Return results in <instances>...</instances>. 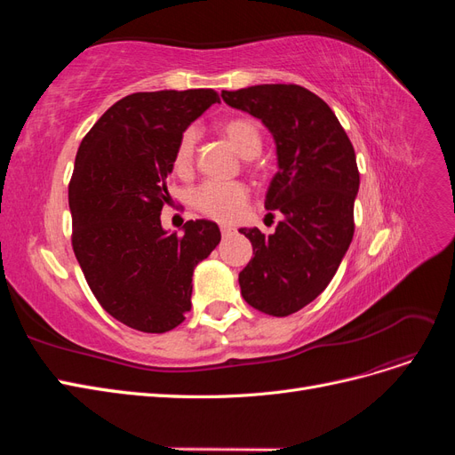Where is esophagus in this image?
Listing matches in <instances>:
<instances>
[{
  "label": "esophagus",
  "instance_id": "34e87169",
  "mask_svg": "<svg viewBox=\"0 0 455 455\" xmlns=\"http://www.w3.org/2000/svg\"><path fill=\"white\" fill-rule=\"evenodd\" d=\"M220 231H222V237H229V235H233V233H235V228L222 226V228H220Z\"/></svg>",
  "mask_w": 455,
  "mask_h": 455
}]
</instances>
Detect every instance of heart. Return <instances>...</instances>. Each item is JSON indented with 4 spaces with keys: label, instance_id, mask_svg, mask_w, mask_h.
Here are the masks:
<instances>
[{
    "label": "heart",
    "instance_id": "obj_1",
    "mask_svg": "<svg viewBox=\"0 0 455 455\" xmlns=\"http://www.w3.org/2000/svg\"><path fill=\"white\" fill-rule=\"evenodd\" d=\"M218 132L243 159H252L261 151V132L254 121L246 117H229L218 123ZM197 132L188 129L176 144L172 167L180 176H188L196 163ZM249 189L241 182H204L191 194V204L201 214L218 222H235L243 216Z\"/></svg>",
    "mask_w": 455,
    "mask_h": 455
}]
</instances>
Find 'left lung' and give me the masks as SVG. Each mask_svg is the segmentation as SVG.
<instances>
[{"label": "left lung", "instance_id": "obj_1", "mask_svg": "<svg viewBox=\"0 0 455 455\" xmlns=\"http://www.w3.org/2000/svg\"><path fill=\"white\" fill-rule=\"evenodd\" d=\"M222 99L271 132L279 171L266 209L284 216L271 235L239 229L254 251L239 273L241 294L266 315H292L324 291L351 244L361 184L355 149L330 106L299 85L222 91Z\"/></svg>", "mask_w": 455, "mask_h": 455}]
</instances>
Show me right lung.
<instances>
[{
  "label": "right lung",
  "instance_id": "1",
  "mask_svg": "<svg viewBox=\"0 0 455 455\" xmlns=\"http://www.w3.org/2000/svg\"><path fill=\"white\" fill-rule=\"evenodd\" d=\"M220 102L212 89L134 92L81 140L68 188L72 246L99 304L134 330L163 334L191 309L194 269L222 239L211 220L161 226L184 131Z\"/></svg>",
  "mask_w": 455,
  "mask_h": 455
}]
</instances>
